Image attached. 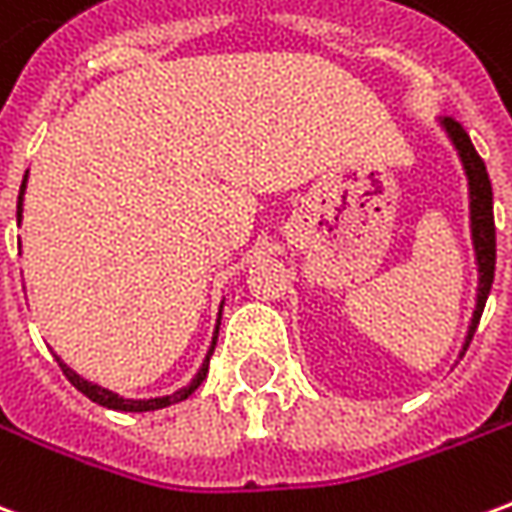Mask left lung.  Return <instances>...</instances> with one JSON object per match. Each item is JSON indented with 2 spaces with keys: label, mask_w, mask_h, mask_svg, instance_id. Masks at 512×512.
<instances>
[{
  "label": "left lung",
  "mask_w": 512,
  "mask_h": 512,
  "mask_svg": "<svg viewBox=\"0 0 512 512\" xmlns=\"http://www.w3.org/2000/svg\"><path fill=\"white\" fill-rule=\"evenodd\" d=\"M441 131L455 147V153L461 158L463 175H466V186H469V230H472V246H474V263H477V304H474L472 323L463 340V348L458 359H463L466 348L472 343L477 323L485 310V301L494 285V268H496V227H494V191H491V180L485 172L483 158L477 156L472 139L463 131L461 123H455L452 117L439 120Z\"/></svg>",
  "instance_id": "left-lung-1"
}]
</instances>
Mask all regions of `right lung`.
I'll list each match as a JSON object with an SVG mask.
<instances>
[{
  "label": "right lung",
  "instance_id": "add662e5",
  "mask_svg": "<svg viewBox=\"0 0 512 512\" xmlns=\"http://www.w3.org/2000/svg\"><path fill=\"white\" fill-rule=\"evenodd\" d=\"M27 178H29V169L27 175H24V180H21V194H18V211H16V219L18 224H21V219H24V191H27ZM222 307L224 301L219 304V315H216V326H213V340H211V348H208V354H205V359H202L200 370L194 373V378H191L189 384L180 386V389H175V392H169V395H158V397H123L117 395V392H112V389H106V386L95 384V381H87V378H82L73 367H68L65 362H62L60 356L54 354V359L60 362L62 373H65V378L71 381L82 395H87L93 403H98V406L104 408H112V411H131V414H142V411H158V408H167L172 406V403H180V400H186V397L197 389V386L202 384V378L208 376V362H211V354L213 348H216V337H219V323H222Z\"/></svg>",
  "mask_w": 512,
  "mask_h": 512
}]
</instances>
